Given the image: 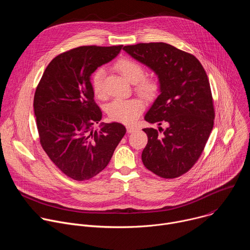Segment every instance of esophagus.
Returning <instances> with one entry per match:
<instances>
[{
	"label": "esophagus",
	"mask_w": 250,
	"mask_h": 250,
	"mask_svg": "<svg viewBox=\"0 0 250 250\" xmlns=\"http://www.w3.org/2000/svg\"><path fill=\"white\" fill-rule=\"evenodd\" d=\"M126 130H127L128 133H131V132H133V131L136 130V127H135V126H131V125H127V126H126Z\"/></svg>",
	"instance_id": "34e87169"
}]
</instances>
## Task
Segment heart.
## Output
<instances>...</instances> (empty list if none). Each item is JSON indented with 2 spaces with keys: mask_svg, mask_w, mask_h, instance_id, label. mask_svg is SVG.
Listing matches in <instances>:
<instances>
[{
  "mask_svg": "<svg viewBox=\"0 0 250 250\" xmlns=\"http://www.w3.org/2000/svg\"><path fill=\"white\" fill-rule=\"evenodd\" d=\"M115 68L129 83L135 84V91L144 98L152 99L157 95L159 91L158 81L155 78L145 77V68L137 61L125 57L121 58L116 62ZM104 77L103 68L96 69L91 77L92 89L98 98L104 97ZM144 108V103L138 99H118L109 104L108 115L114 121L129 125L137 120Z\"/></svg>",
  "mask_w": 250,
  "mask_h": 250,
  "instance_id": "b5f03b06",
  "label": "heart"
}]
</instances>
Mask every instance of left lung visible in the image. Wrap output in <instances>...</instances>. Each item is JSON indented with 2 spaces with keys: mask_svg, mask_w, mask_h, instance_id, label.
I'll use <instances>...</instances> for the list:
<instances>
[{
  "mask_svg": "<svg viewBox=\"0 0 250 250\" xmlns=\"http://www.w3.org/2000/svg\"><path fill=\"white\" fill-rule=\"evenodd\" d=\"M124 50L153 70L160 85V94L145 117L159 126L144 128L148 141L142 162L159 177H179L198 161L213 126L206 71L193 54L164 42L126 45Z\"/></svg>",
  "mask_w": 250,
  "mask_h": 250,
  "instance_id": "1",
  "label": "left lung"
}]
</instances>
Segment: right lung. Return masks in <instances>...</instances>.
Here are the masks:
<instances>
[{
    "label": "right lung",
    "mask_w": 250,
    "mask_h": 250,
    "mask_svg": "<svg viewBox=\"0 0 250 250\" xmlns=\"http://www.w3.org/2000/svg\"><path fill=\"white\" fill-rule=\"evenodd\" d=\"M123 45L80 46L57 55L35 90L33 109L41 145L68 177L89 180L109 164L126 132L119 123L101 124L90 76L113 60Z\"/></svg>",
    "instance_id": "right-lung-1"
}]
</instances>
